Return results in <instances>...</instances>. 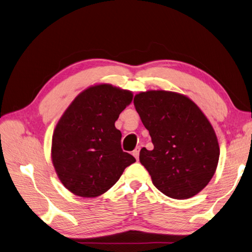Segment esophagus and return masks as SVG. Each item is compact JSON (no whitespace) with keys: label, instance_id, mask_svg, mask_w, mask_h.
Returning a JSON list of instances; mask_svg holds the SVG:
<instances>
[{"label":"esophagus","instance_id":"1","mask_svg":"<svg viewBox=\"0 0 252 252\" xmlns=\"http://www.w3.org/2000/svg\"><path fill=\"white\" fill-rule=\"evenodd\" d=\"M140 150H141V147H140V146H136V147H135V150L133 151V153H132L133 156H134L136 159H139V156H140Z\"/></svg>","mask_w":252,"mask_h":252}]
</instances>
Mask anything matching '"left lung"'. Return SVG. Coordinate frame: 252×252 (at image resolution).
I'll return each instance as SVG.
<instances>
[{
  "instance_id": "left-lung-1",
  "label": "left lung",
  "mask_w": 252,
  "mask_h": 252,
  "mask_svg": "<svg viewBox=\"0 0 252 252\" xmlns=\"http://www.w3.org/2000/svg\"><path fill=\"white\" fill-rule=\"evenodd\" d=\"M133 103L154 145L140 152L153 185L172 199L198 194L214 176L220 158L218 136L208 118L189 97L175 92H141Z\"/></svg>"
}]
</instances>
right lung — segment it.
<instances>
[{"label":"right lung","instance_id":"obj_1","mask_svg":"<svg viewBox=\"0 0 252 252\" xmlns=\"http://www.w3.org/2000/svg\"><path fill=\"white\" fill-rule=\"evenodd\" d=\"M132 99L130 91L97 84L78 94L58 121L52 135V164L73 194H103L135 161L122 151L121 132L115 126Z\"/></svg>","mask_w":252,"mask_h":252}]
</instances>
